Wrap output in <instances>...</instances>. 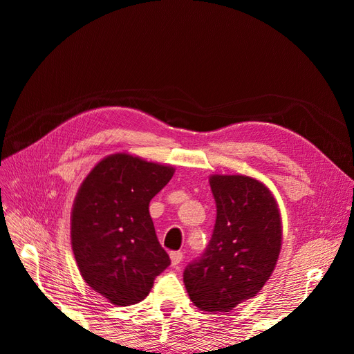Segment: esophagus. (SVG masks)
Returning <instances> with one entry per match:
<instances>
[{
	"label": "esophagus",
	"mask_w": 354,
	"mask_h": 354,
	"mask_svg": "<svg viewBox=\"0 0 354 354\" xmlns=\"http://www.w3.org/2000/svg\"><path fill=\"white\" fill-rule=\"evenodd\" d=\"M169 259H171V264L173 266H177V264H180V261L183 260V252H180V251H173L169 254Z\"/></svg>",
	"instance_id": "1"
}]
</instances>
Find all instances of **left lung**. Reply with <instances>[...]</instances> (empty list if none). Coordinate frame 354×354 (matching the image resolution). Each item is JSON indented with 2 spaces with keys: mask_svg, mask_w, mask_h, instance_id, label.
I'll return each mask as SVG.
<instances>
[{
  "mask_svg": "<svg viewBox=\"0 0 354 354\" xmlns=\"http://www.w3.org/2000/svg\"><path fill=\"white\" fill-rule=\"evenodd\" d=\"M217 218L198 260L183 281L198 308L226 313L261 291L279 259L282 221L269 187L248 176L209 177Z\"/></svg>",
  "mask_w": 354,
  "mask_h": 354,
  "instance_id": "8db88e82",
  "label": "left lung"
}]
</instances>
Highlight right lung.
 I'll return each mask as SVG.
<instances>
[{"instance_id": "right-lung-1", "label": "right lung", "mask_w": 354, "mask_h": 354, "mask_svg": "<svg viewBox=\"0 0 354 354\" xmlns=\"http://www.w3.org/2000/svg\"><path fill=\"white\" fill-rule=\"evenodd\" d=\"M174 168L133 156H106L73 201L71 242L82 279L115 306L140 303L171 260L160 246L149 202Z\"/></svg>"}]
</instances>
